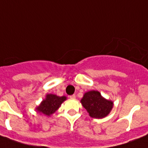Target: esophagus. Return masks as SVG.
<instances>
[{"label": "esophagus", "instance_id": "esophagus-1", "mask_svg": "<svg viewBox=\"0 0 148 148\" xmlns=\"http://www.w3.org/2000/svg\"><path fill=\"white\" fill-rule=\"evenodd\" d=\"M69 98H70V99H75V95H71V96H69Z\"/></svg>", "mask_w": 148, "mask_h": 148}]
</instances>
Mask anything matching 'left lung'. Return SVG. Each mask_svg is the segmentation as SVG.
I'll return each instance as SVG.
<instances>
[{
	"label": "left lung",
	"mask_w": 148,
	"mask_h": 148,
	"mask_svg": "<svg viewBox=\"0 0 148 148\" xmlns=\"http://www.w3.org/2000/svg\"><path fill=\"white\" fill-rule=\"evenodd\" d=\"M82 106L92 118H103L109 114L113 108V102L106 100L98 91L86 92L81 99Z\"/></svg>",
	"instance_id": "obj_1"
}]
</instances>
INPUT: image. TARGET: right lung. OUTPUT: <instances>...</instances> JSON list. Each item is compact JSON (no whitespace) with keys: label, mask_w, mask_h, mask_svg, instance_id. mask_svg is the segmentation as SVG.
Masks as SVG:
<instances>
[{"label":"right lung","mask_w":148,"mask_h":148,"mask_svg":"<svg viewBox=\"0 0 148 148\" xmlns=\"http://www.w3.org/2000/svg\"><path fill=\"white\" fill-rule=\"evenodd\" d=\"M66 99V97H58L56 95L48 94L45 99H44L37 107V110L45 115L50 116L55 113L58 107L61 106L62 102Z\"/></svg>","instance_id":"1"}]
</instances>
